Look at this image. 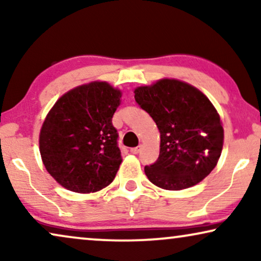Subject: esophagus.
Segmentation results:
<instances>
[{
  "label": "esophagus",
  "mask_w": 261,
  "mask_h": 261,
  "mask_svg": "<svg viewBox=\"0 0 261 261\" xmlns=\"http://www.w3.org/2000/svg\"><path fill=\"white\" fill-rule=\"evenodd\" d=\"M141 151V146H138V147H134V148H130V153H133V154H138L139 152Z\"/></svg>",
  "instance_id": "esophagus-1"
}]
</instances>
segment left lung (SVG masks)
<instances>
[{
	"label": "left lung",
	"instance_id": "1",
	"mask_svg": "<svg viewBox=\"0 0 261 261\" xmlns=\"http://www.w3.org/2000/svg\"><path fill=\"white\" fill-rule=\"evenodd\" d=\"M134 98L160 133L159 158L145 166L149 181L177 191L204 179L217 165L224 140L222 121L210 99L174 78L135 88Z\"/></svg>",
	"mask_w": 261,
	"mask_h": 261
}]
</instances>
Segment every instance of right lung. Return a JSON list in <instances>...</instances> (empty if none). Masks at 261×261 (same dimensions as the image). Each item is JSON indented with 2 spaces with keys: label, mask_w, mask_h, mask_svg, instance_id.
<instances>
[{
  "label": "right lung",
  "mask_w": 261,
  "mask_h": 261,
  "mask_svg": "<svg viewBox=\"0 0 261 261\" xmlns=\"http://www.w3.org/2000/svg\"><path fill=\"white\" fill-rule=\"evenodd\" d=\"M122 91L103 81L60 96L39 134L42 164L57 183L78 194L102 190L116 176L122 156L112 123Z\"/></svg>",
  "instance_id": "obj_1"
}]
</instances>
